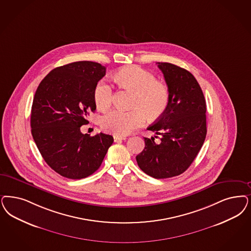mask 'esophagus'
Masks as SVG:
<instances>
[{
    "label": "esophagus",
    "instance_id": "34e87169",
    "mask_svg": "<svg viewBox=\"0 0 251 251\" xmlns=\"http://www.w3.org/2000/svg\"><path fill=\"white\" fill-rule=\"evenodd\" d=\"M122 140H126V136H118V135L114 136V141L115 142H120V141H122Z\"/></svg>",
    "mask_w": 251,
    "mask_h": 251
}]
</instances>
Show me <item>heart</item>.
Instances as JSON below:
<instances>
[{
  "label": "heart",
  "mask_w": 251,
  "mask_h": 251,
  "mask_svg": "<svg viewBox=\"0 0 251 251\" xmlns=\"http://www.w3.org/2000/svg\"><path fill=\"white\" fill-rule=\"evenodd\" d=\"M114 79L122 87L135 93L130 111L114 109L102 118L104 130L118 135H126L142 126L146 116L149 120L160 118L167 110L171 93L168 85L156 76L138 66H128L118 70ZM94 99L98 109L106 110L113 102V88L106 80L101 79L94 90Z\"/></svg>",
  "instance_id": "b5f03b06"
}]
</instances>
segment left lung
Returning <instances> with one entry per match:
<instances>
[{
	"label": "left lung",
	"instance_id": "8db88e82",
	"mask_svg": "<svg viewBox=\"0 0 251 251\" xmlns=\"http://www.w3.org/2000/svg\"><path fill=\"white\" fill-rule=\"evenodd\" d=\"M156 64L170 89L171 100L164 114L147 128L161 135L160 141L145 137L146 147L136 161L147 175L165 179L184 173L203 146L207 134L206 100L189 71L171 63Z\"/></svg>",
	"mask_w": 251,
	"mask_h": 251
}]
</instances>
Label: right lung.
I'll use <instances>...</instances> for the list:
<instances>
[{
    "mask_svg": "<svg viewBox=\"0 0 251 251\" xmlns=\"http://www.w3.org/2000/svg\"><path fill=\"white\" fill-rule=\"evenodd\" d=\"M105 68L78 61L52 69L41 81L31 107L30 126L35 144L45 162L69 179H82L96 172L113 136L83 134L89 112H95L94 90Z\"/></svg>",
    "mask_w": 251,
    "mask_h": 251,
    "instance_id": "1",
    "label": "right lung"
}]
</instances>
